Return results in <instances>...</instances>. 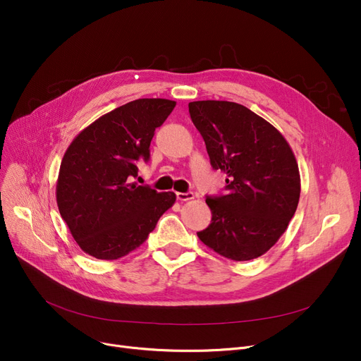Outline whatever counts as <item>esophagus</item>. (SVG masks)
I'll use <instances>...</instances> for the list:
<instances>
[{
  "label": "esophagus",
  "instance_id": "1",
  "mask_svg": "<svg viewBox=\"0 0 361 361\" xmlns=\"http://www.w3.org/2000/svg\"><path fill=\"white\" fill-rule=\"evenodd\" d=\"M177 199L181 200V202L192 200V199H195V193H193V192H187V193H180V192H177Z\"/></svg>",
  "mask_w": 361,
  "mask_h": 361
}]
</instances>
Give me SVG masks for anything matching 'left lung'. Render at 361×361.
I'll list each match as a JSON object with an SVG mask.
<instances>
[{"instance_id":"1","label":"left lung","mask_w":361,"mask_h":361,"mask_svg":"<svg viewBox=\"0 0 361 361\" xmlns=\"http://www.w3.org/2000/svg\"><path fill=\"white\" fill-rule=\"evenodd\" d=\"M188 112L212 168L226 174V195L206 196L212 221L197 237L226 259H256L295 214L300 173L293 150L272 124L244 105L196 101Z\"/></svg>"}]
</instances>
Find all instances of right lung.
<instances>
[{
    "label": "right lung",
    "mask_w": 361,
    "mask_h": 361,
    "mask_svg": "<svg viewBox=\"0 0 361 361\" xmlns=\"http://www.w3.org/2000/svg\"><path fill=\"white\" fill-rule=\"evenodd\" d=\"M174 101H131L82 130L66 150L56 181V204L80 249L97 259H120L146 241L176 202L131 183L150 158V142Z\"/></svg>",
    "instance_id": "1"
}]
</instances>
